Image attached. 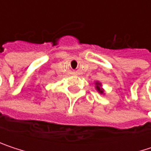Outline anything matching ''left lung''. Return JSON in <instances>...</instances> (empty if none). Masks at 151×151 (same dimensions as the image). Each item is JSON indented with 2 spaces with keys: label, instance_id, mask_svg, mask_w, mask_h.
Listing matches in <instances>:
<instances>
[{
  "label": "left lung",
  "instance_id": "1",
  "mask_svg": "<svg viewBox=\"0 0 151 151\" xmlns=\"http://www.w3.org/2000/svg\"><path fill=\"white\" fill-rule=\"evenodd\" d=\"M95 85H96V89L98 90V92H99L100 93H103V89H102V88H101V83L96 82V83H95Z\"/></svg>",
  "mask_w": 151,
  "mask_h": 151
}]
</instances>
